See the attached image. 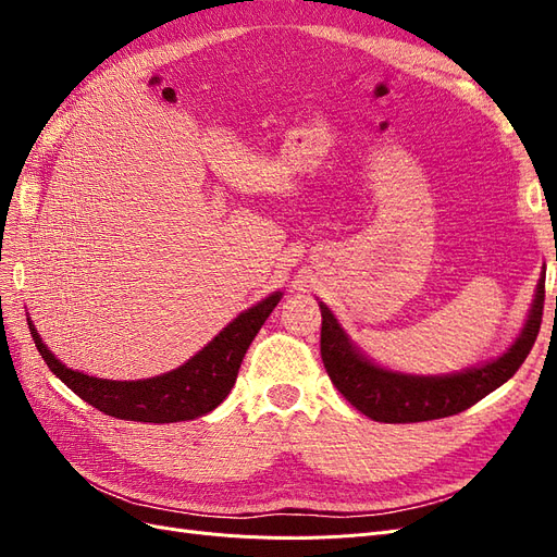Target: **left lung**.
Here are the masks:
<instances>
[{"label":"left lung","instance_id":"1","mask_svg":"<svg viewBox=\"0 0 557 557\" xmlns=\"http://www.w3.org/2000/svg\"><path fill=\"white\" fill-rule=\"evenodd\" d=\"M544 276L528 323L516 344L502 358L450 376H409L381 369L350 346L348 336L325 305H320V358L334 387L352 407L379 423H423V420L455 416L507 383L525 362L536 342L544 315Z\"/></svg>","mask_w":557,"mask_h":557}]
</instances>
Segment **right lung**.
Instances as JSON below:
<instances>
[{"instance_id": "add662e5", "label": "right lung", "mask_w": 557, "mask_h": 557, "mask_svg": "<svg viewBox=\"0 0 557 557\" xmlns=\"http://www.w3.org/2000/svg\"><path fill=\"white\" fill-rule=\"evenodd\" d=\"M278 301L281 293L269 295L260 305L234 318L195 358L170 374L146 381H107L74 372L41 344L32 323L29 334L50 372L90 407L137 423H178L213 411L230 395L250 342Z\"/></svg>"}]
</instances>
